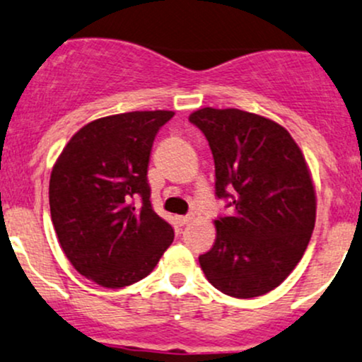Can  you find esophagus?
<instances>
[{
    "instance_id": "obj_1",
    "label": "esophagus",
    "mask_w": 362,
    "mask_h": 362,
    "mask_svg": "<svg viewBox=\"0 0 362 362\" xmlns=\"http://www.w3.org/2000/svg\"><path fill=\"white\" fill-rule=\"evenodd\" d=\"M177 220H178V223H180V225H187V223H190V221L194 220V218L190 216V214H185V216H178Z\"/></svg>"
}]
</instances>
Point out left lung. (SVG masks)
Segmentation results:
<instances>
[{"instance_id":"left-lung-1","label":"left lung","mask_w":362,"mask_h":362,"mask_svg":"<svg viewBox=\"0 0 362 362\" xmlns=\"http://www.w3.org/2000/svg\"><path fill=\"white\" fill-rule=\"evenodd\" d=\"M190 123L209 142L218 199L216 239L199 256L214 288L251 299L276 288L300 261L316 221V192L303 151L276 122L237 108H202Z\"/></svg>"}]
</instances>
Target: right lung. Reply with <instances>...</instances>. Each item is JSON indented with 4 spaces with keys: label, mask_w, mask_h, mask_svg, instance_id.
Masks as SVG:
<instances>
[{
    "label": "right lung",
    "mask_w": 362,
    "mask_h": 362,
    "mask_svg": "<svg viewBox=\"0 0 362 362\" xmlns=\"http://www.w3.org/2000/svg\"><path fill=\"white\" fill-rule=\"evenodd\" d=\"M173 111H130L82 127L49 178L59 245L81 275L106 288L148 276L173 242L153 211L148 165L158 130Z\"/></svg>",
    "instance_id": "1"
}]
</instances>
